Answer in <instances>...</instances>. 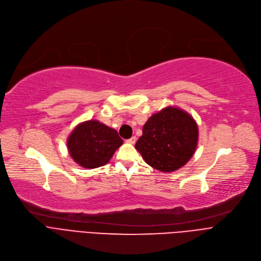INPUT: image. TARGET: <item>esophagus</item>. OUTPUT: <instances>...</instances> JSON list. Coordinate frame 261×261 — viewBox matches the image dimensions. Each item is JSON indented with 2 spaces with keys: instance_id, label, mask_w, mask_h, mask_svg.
Here are the masks:
<instances>
[{
  "instance_id": "esophagus-1",
  "label": "esophagus",
  "mask_w": 261,
  "mask_h": 261,
  "mask_svg": "<svg viewBox=\"0 0 261 261\" xmlns=\"http://www.w3.org/2000/svg\"><path fill=\"white\" fill-rule=\"evenodd\" d=\"M135 142H136V138H135V136H132V138H131V139L127 140V143H128V144H131V145L135 144Z\"/></svg>"
}]
</instances>
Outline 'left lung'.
Instances as JSON below:
<instances>
[{
  "instance_id": "1",
  "label": "left lung",
  "mask_w": 261,
  "mask_h": 261,
  "mask_svg": "<svg viewBox=\"0 0 261 261\" xmlns=\"http://www.w3.org/2000/svg\"><path fill=\"white\" fill-rule=\"evenodd\" d=\"M199 131L195 119L176 107L149 117L135 149L145 162L162 172L180 169L194 155Z\"/></svg>"
}]
</instances>
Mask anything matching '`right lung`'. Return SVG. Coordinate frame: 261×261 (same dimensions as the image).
Listing matches in <instances>:
<instances>
[{"mask_svg":"<svg viewBox=\"0 0 261 261\" xmlns=\"http://www.w3.org/2000/svg\"><path fill=\"white\" fill-rule=\"evenodd\" d=\"M67 149L72 159L84 168H97L111 160L122 140L116 130L98 120L79 123L67 138Z\"/></svg>","mask_w":261,"mask_h":261,"instance_id":"add662e5","label":"right lung"}]
</instances>
